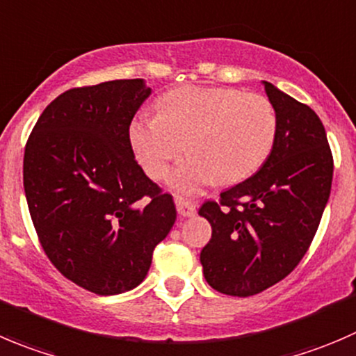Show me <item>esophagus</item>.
<instances>
[{
    "label": "esophagus",
    "mask_w": 356,
    "mask_h": 356,
    "mask_svg": "<svg viewBox=\"0 0 356 356\" xmlns=\"http://www.w3.org/2000/svg\"><path fill=\"white\" fill-rule=\"evenodd\" d=\"M175 207H177L179 216L182 217H193L196 213V203L189 202V200L186 198H181V196L175 198Z\"/></svg>",
    "instance_id": "obj_1"
}]
</instances>
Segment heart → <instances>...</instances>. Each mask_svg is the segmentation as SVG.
Returning <instances> with one entry per match:
<instances>
[{
	"label": "heart",
	"instance_id": "1",
	"mask_svg": "<svg viewBox=\"0 0 356 356\" xmlns=\"http://www.w3.org/2000/svg\"><path fill=\"white\" fill-rule=\"evenodd\" d=\"M275 137L273 104L229 86H179L156 99V115L136 116L129 125L130 146L151 179H163L188 144L191 154L168 177L179 195H195L217 179L233 184L250 177Z\"/></svg>",
	"mask_w": 356,
	"mask_h": 356
}]
</instances>
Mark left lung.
Segmentation results:
<instances>
[{
  "label": "left lung",
  "instance_id": "left-lung-1",
  "mask_svg": "<svg viewBox=\"0 0 356 356\" xmlns=\"http://www.w3.org/2000/svg\"><path fill=\"white\" fill-rule=\"evenodd\" d=\"M277 113L273 149L252 177L209 200L198 213L212 226L200 262L226 296L248 298L294 271L312 245L332 186L325 129L309 106L264 81Z\"/></svg>",
  "mask_w": 356,
  "mask_h": 356
}]
</instances>
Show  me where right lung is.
Returning <instances> with one entry per match:
<instances>
[{
  "instance_id": "1",
  "label": "right lung",
  "mask_w": 356,
  "mask_h": 356,
  "mask_svg": "<svg viewBox=\"0 0 356 356\" xmlns=\"http://www.w3.org/2000/svg\"><path fill=\"white\" fill-rule=\"evenodd\" d=\"M149 94L143 79L71 88L44 108L26 144L24 191L38 240L67 280L99 296L137 287L177 217L129 140Z\"/></svg>"
}]
</instances>
